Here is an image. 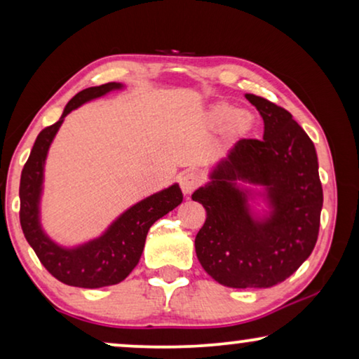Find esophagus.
Instances as JSON below:
<instances>
[{"label":"esophagus","mask_w":359,"mask_h":359,"mask_svg":"<svg viewBox=\"0 0 359 359\" xmlns=\"http://www.w3.org/2000/svg\"><path fill=\"white\" fill-rule=\"evenodd\" d=\"M180 186L184 196H189L199 186V178L193 173H184L180 178Z\"/></svg>","instance_id":"obj_1"}]
</instances>
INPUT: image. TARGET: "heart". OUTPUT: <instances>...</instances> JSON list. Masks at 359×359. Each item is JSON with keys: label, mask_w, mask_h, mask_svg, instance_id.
I'll return each mask as SVG.
<instances>
[{"label": "heart", "mask_w": 359, "mask_h": 359, "mask_svg": "<svg viewBox=\"0 0 359 359\" xmlns=\"http://www.w3.org/2000/svg\"><path fill=\"white\" fill-rule=\"evenodd\" d=\"M208 122L214 129H225L227 137L232 142H238L252 134L255 126V117L252 112L240 109V107L229 104V102H214L208 109Z\"/></svg>", "instance_id": "heart-1"}]
</instances>
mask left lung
<instances>
[{
    "instance_id": "left-lung-1",
    "label": "left lung",
    "mask_w": 359,
    "mask_h": 359,
    "mask_svg": "<svg viewBox=\"0 0 359 359\" xmlns=\"http://www.w3.org/2000/svg\"><path fill=\"white\" fill-rule=\"evenodd\" d=\"M245 97L263 117V140H240L193 193L208 212L194 247L222 286L271 287L316 247L323 193L316 147L291 112Z\"/></svg>"
}]
</instances>
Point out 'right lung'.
Returning a JSON list of instances; mask_svg holds the SVG:
<instances>
[{
    "label": "right lung",
    "instance_id": "obj_1",
    "mask_svg": "<svg viewBox=\"0 0 359 359\" xmlns=\"http://www.w3.org/2000/svg\"><path fill=\"white\" fill-rule=\"evenodd\" d=\"M122 90H126L124 83L111 81L101 86L86 88L73 96L63 109L60 119L37 135L21 175L19 219L24 237L47 271L68 286L96 289L124 281L139 263L151 225L170 210L178 208L183 201L180 184L173 183L132 204L97 237L70 247L55 242L43 229L42 196L46 161L58 129L72 111L112 91Z\"/></svg>",
    "mask_w": 359,
    "mask_h": 359
}]
</instances>
